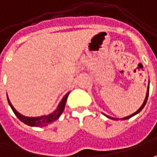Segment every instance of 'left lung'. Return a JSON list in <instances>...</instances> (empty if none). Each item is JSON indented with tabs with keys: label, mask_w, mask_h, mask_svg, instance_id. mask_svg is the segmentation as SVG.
<instances>
[{
	"label": "left lung",
	"mask_w": 157,
	"mask_h": 157,
	"mask_svg": "<svg viewBox=\"0 0 157 157\" xmlns=\"http://www.w3.org/2000/svg\"><path fill=\"white\" fill-rule=\"evenodd\" d=\"M149 92H150V86H148V88H147V94H146V96H145V100H144V103H143V105H141V107L139 108V109L137 110V112H135L134 113H132V114L129 115V116H127V117H124V118H122L121 119H123V120H125V119H130V118H132V117H133L134 115L137 114V113H139L140 112L142 111V109L144 107V105H146V102H147V100H148V97H149ZM107 118H109V119H115V120H119V119H114V118H112V117H109L108 115H105Z\"/></svg>",
	"instance_id": "1"
}]
</instances>
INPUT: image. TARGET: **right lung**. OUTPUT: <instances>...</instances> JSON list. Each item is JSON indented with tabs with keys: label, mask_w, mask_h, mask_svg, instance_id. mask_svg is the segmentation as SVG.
I'll list each match as a JSON object with an SVG mask.
<instances>
[{
	"label": "right lung",
	"mask_w": 157,
	"mask_h": 157,
	"mask_svg": "<svg viewBox=\"0 0 157 157\" xmlns=\"http://www.w3.org/2000/svg\"><path fill=\"white\" fill-rule=\"evenodd\" d=\"M69 94H70V92L65 94V96L62 99L58 106L56 107V109L53 113L48 115H44L41 117H25V116L20 114L19 112L16 111L15 108L13 106L12 103L9 101L8 97H7V101H8V104L13 110V112L16 115V117L20 119L21 122H23L24 124L30 125V126H40V127H42V126H46L47 124L53 123L54 121H56V119L60 117V115L63 113V112L64 110L65 104H66V101H67Z\"/></svg>",
	"instance_id": "right-lung-1"
}]
</instances>
